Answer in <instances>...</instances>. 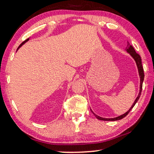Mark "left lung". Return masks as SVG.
Here are the masks:
<instances>
[{
    "label": "left lung",
    "instance_id": "left-lung-1",
    "mask_svg": "<svg viewBox=\"0 0 154 154\" xmlns=\"http://www.w3.org/2000/svg\"><path fill=\"white\" fill-rule=\"evenodd\" d=\"M126 50L127 51L128 53H129L130 54V56H131L132 58H134V60L136 62V64H137V66L138 68V71H139V77H140V90H139V95L136 98V100H134V102L133 103V105H132L131 107L130 108V109L126 113H125L124 114L122 115V116H119L118 117H117V118H101L100 116H98L97 115H96L95 113H94L92 111V112L94 115L95 117L98 119H100V120H103V121H116V120H119V119H121L122 118H124L126 117L128 114L129 113V112L131 111V109L134 107V106L135 105V104L137 103L138 100H139V98H140V96L141 94V91H142V87H143V80H144V77H145V75H144V71H143V68L142 66V62H141V58H140V56H139V54H138L136 51H135L133 47H132L131 45H130L129 43H128V45L127 47L126 48Z\"/></svg>",
    "mask_w": 154,
    "mask_h": 154
}]
</instances>
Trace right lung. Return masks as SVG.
Segmentation results:
<instances>
[{"label": "right lung", "mask_w": 154, "mask_h": 154, "mask_svg": "<svg viewBox=\"0 0 154 154\" xmlns=\"http://www.w3.org/2000/svg\"><path fill=\"white\" fill-rule=\"evenodd\" d=\"M28 40H29V38H27V39H26V40H25V41H24V42H22V43H21V45H20L19 47H18V48H17V49H19V48H20V47H21V46H22V45H24V43H25L26 42H27V41H28Z\"/></svg>", "instance_id": "obj_1"}]
</instances>
